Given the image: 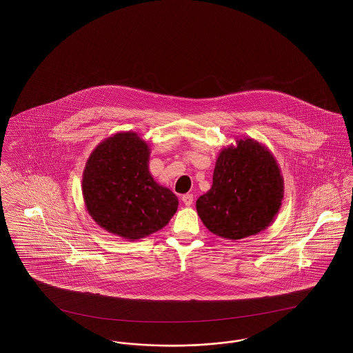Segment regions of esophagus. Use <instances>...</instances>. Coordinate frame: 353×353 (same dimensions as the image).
Returning <instances> with one entry per match:
<instances>
[{
	"label": "esophagus",
	"instance_id": "obj_1",
	"mask_svg": "<svg viewBox=\"0 0 353 353\" xmlns=\"http://www.w3.org/2000/svg\"><path fill=\"white\" fill-rule=\"evenodd\" d=\"M181 200H183V202H184L186 206H190V205L193 203V194H190V193L184 194V196L181 197Z\"/></svg>",
	"mask_w": 353,
	"mask_h": 353
}]
</instances>
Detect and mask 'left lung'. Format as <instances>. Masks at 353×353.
<instances>
[{"label": "left lung", "mask_w": 353, "mask_h": 353, "mask_svg": "<svg viewBox=\"0 0 353 353\" xmlns=\"http://www.w3.org/2000/svg\"><path fill=\"white\" fill-rule=\"evenodd\" d=\"M283 200V177L272 153L252 139L219 153L210 190L196 202L203 225L228 239L265 230Z\"/></svg>", "instance_id": "8db88e82"}]
</instances>
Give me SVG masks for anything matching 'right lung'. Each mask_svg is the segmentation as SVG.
<instances>
[{
	"instance_id": "add662e5",
	"label": "right lung",
	"mask_w": 353,
	"mask_h": 353,
	"mask_svg": "<svg viewBox=\"0 0 353 353\" xmlns=\"http://www.w3.org/2000/svg\"><path fill=\"white\" fill-rule=\"evenodd\" d=\"M150 148L134 132L114 134L92 151L83 170L85 208L112 234L134 241L163 229L179 200L150 173Z\"/></svg>"
}]
</instances>
